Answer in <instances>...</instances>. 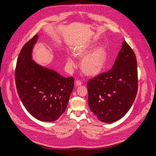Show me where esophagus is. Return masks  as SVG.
<instances>
[{
    "instance_id": "esophagus-1",
    "label": "esophagus",
    "mask_w": 156,
    "mask_h": 156,
    "mask_svg": "<svg viewBox=\"0 0 156 156\" xmlns=\"http://www.w3.org/2000/svg\"><path fill=\"white\" fill-rule=\"evenodd\" d=\"M82 82L80 80H76L75 81V85L76 86H80L81 85Z\"/></svg>"
}]
</instances>
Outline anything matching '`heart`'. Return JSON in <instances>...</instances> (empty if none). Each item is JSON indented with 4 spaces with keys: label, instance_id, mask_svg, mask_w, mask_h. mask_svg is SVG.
<instances>
[{
    "label": "heart",
    "instance_id": "heart-1",
    "mask_svg": "<svg viewBox=\"0 0 156 156\" xmlns=\"http://www.w3.org/2000/svg\"><path fill=\"white\" fill-rule=\"evenodd\" d=\"M89 45H82L74 50V55L77 58H82L90 50ZM108 59V54L103 47H98L82 58L80 67L82 72L88 76H94L100 73L105 68ZM67 63L71 67L75 66L73 57L69 56Z\"/></svg>",
    "mask_w": 156,
    "mask_h": 156
}]
</instances>
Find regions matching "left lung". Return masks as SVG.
<instances>
[{
  "label": "left lung",
  "instance_id": "left-lung-1",
  "mask_svg": "<svg viewBox=\"0 0 156 156\" xmlns=\"http://www.w3.org/2000/svg\"><path fill=\"white\" fill-rule=\"evenodd\" d=\"M137 87L136 55L124 40L112 68L88 81L90 108L101 122L117 121L131 108Z\"/></svg>",
  "mask_w": 156,
  "mask_h": 156
}]
</instances>
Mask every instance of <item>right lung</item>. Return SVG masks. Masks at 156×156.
Masks as SVG:
<instances>
[{
    "label": "right lung",
    "instance_id": "1",
    "mask_svg": "<svg viewBox=\"0 0 156 156\" xmlns=\"http://www.w3.org/2000/svg\"><path fill=\"white\" fill-rule=\"evenodd\" d=\"M37 39L36 35L19 53L15 72L16 88L23 106L32 116L41 121L52 122L65 112L74 79L63 77L32 60V49Z\"/></svg>",
    "mask_w": 156,
    "mask_h": 156
}]
</instances>
